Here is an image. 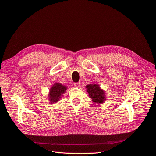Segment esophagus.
Listing matches in <instances>:
<instances>
[{"mask_svg":"<svg viewBox=\"0 0 156 156\" xmlns=\"http://www.w3.org/2000/svg\"><path fill=\"white\" fill-rule=\"evenodd\" d=\"M74 86L76 87H79L80 86V82L74 83Z\"/></svg>","mask_w":156,"mask_h":156,"instance_id":"1","label":"esophagus"}]
</instances>
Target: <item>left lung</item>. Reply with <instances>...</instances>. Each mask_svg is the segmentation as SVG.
Instances as JSON below:
<instances>
[{
  "mask_svg": "<svg viewBox=\"0 0 156 156\" xmlns=\"http://www.w3.org/2000/svg\"><path fill=\"white\" fill-rule=\"evenodd\" d=\"M87 92L89 93L90 97L92 99V101L94 103H101L105 100L104 91L100 89L99 85L96 84H90L86 86Z\"/></svg>",
  "mask_w": 156,
  "mask_h": 156,
  "instance_id": "left-lung-1",
  "label": "left lung"
}]
</instances>
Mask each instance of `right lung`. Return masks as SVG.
Here are the masks:
<instances>
[{"instance_id": "obj_1", "label": "right lung", "mask_w": 156, "mask_h": 156, "mask_svg": "<svg viewBox=\"0 0 156 156\" xmlns=\"http://www.w3.org/2000/svg\"><path fill=\"white\" fill-rule=\"evenodd\" d=\"M66 90V87L63 86L60 83H56L50 89V93L49 96V100L51 103H56Z\"/></svg>"}]
</instances>
